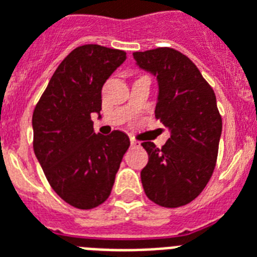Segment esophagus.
I'll use <instances>...</instances> for the list:
<instances>
[{"label":"esophagus","instance_id":"esophagus-1","mask_svg":"<svg viewBox=\"0 0 257 257\" xmlns=\"http://www.w3.org/2000/svg\"><path fill=\"white\" fill-rule=\"evenodd\" d=\"M130 143H131V146H139V145H141V142L137 141V139H130Z\"/></svg>","mask_w":257,"mask_h":257}]
</instances>
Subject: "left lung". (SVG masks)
Wrapping results in <instances>:
<instances>
[{
	"label": "left lung",
	"instance_id": "8db88e82",
	"mask_svg": "<svg viewBox=\"0 0 257 257\" xmlns=\"http://www.w3.org/2000/svg\"><path fill=\"white\" fill-rule=\"evenodd\" d=\"M158 80L156 118L170 131L162 149L143 142L149 162L141 172L149 200L165 208L189 204L213 174L222 120L213 88L196 64L173 48L133 53Z\"/></svg>",
	"mask_w": 257,
	"mask_h": 257
}]
</instances>
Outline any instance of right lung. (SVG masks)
I'll list each match as a JSON object with an SVG mask.
<instances>
[{
	"label": "right lung",
	"instance_id": "1",
	"mask_svg": "<svg viewBox=\"0 0 257 257\" xmlns=\"http://www.w3.org/2000/svg\"><path fill=\"white\" fill-rule=\"evenodd\" d=\"M126 60L120 49L87 44L73 49L53 73L36 104L33 150L52 189L77 209L108 198L130 139L124 133L95 134L101 88Z\"/></svg>",
	"mask_w": 257,
	"mask_h": 257
}]
</instances>
